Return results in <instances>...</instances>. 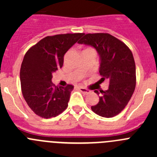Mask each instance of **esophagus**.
Segmentation results:
<instances>
[{"label": "esophagus", "mask_w": 157, "mask_h": 157, "mask_svg": "<svg viewBox=\"0 0 157 157\" xmlns=\"http://www.w3.org/2000/svg\"><path fill=\"white\" fill-rule=\"evenodd\" d=\"M78 90L84 94H89L90 93V90H89L87 89H85L84 87H78Z\"/></svg>", "instance_id": "34e87169"}]
</instances>
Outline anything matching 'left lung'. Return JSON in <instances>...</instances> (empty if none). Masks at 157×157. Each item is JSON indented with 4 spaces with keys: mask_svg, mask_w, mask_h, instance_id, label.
<instances>
[{
    "mask_svg": "<svg viewBox=\"0 0 157 157\" xmlns=\"http://www.w3.org/2000/svg\"><path fill=\"white\" fill-rule=\"evenodd\" d=\"M79 44L93 46L100 55L98 82L107 79V90L100 92L98 105L91 107L93 112L102 117L112 118L125 109L132 97L136 86V67L132 52L126 44L107 33L83 34ZM99 94L98 90H94Z\"/></svg>",
    "mask_w": 157,
    "mask_h": 157,
    "instance_id": "8db88e82",
    "label": "left lung"
}]
</instances>
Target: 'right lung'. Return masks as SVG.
I'll return each mask as SVG.
<instances>
[{
	"label": "right lung",
	"instance_id": "add662e5",
	"mask_svg": "<svg viewBox=\"0 0 157 157\" xmlns=\"http://www.w3.org/2000/svg\"><path fill=\"white\" fill-rule=\"evenodd\" d=\"M82 33L47 36L29 48L20 68L23 98L33 112L41 118L56 117L67 108L72 85L57 87L52 74L62 67L67 51Z\"/></svg>",
	"mask_w": 157,
	"mask_h": 157
}]
</instances>
